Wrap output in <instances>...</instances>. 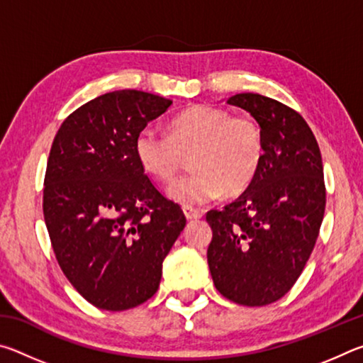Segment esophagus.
I'll list each match as a JSON object with an SVG mask.
<instances>
[{
  "label": "esophagus",
  "mask_w": 363,
  "mask_h": 363,
  "mask_svg": "<svg viewBox=\"0 0 363 363\" xmlns=\"http://www.w3.org/2000/svg\"><path fill=\"white\" fill-rule=\"evenodd\" d=\"M182 211H184V214H186V219L187 220H194V219H200L201 218V213L199 210H194V208L184 206Z\"/></svg>",
  "instance_id": "esophagus-1"
}]
</instances>
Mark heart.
<instances>
[{"label":"heart","mask_w":363,"mask_h":363,"mask_svg":"<svg viewBox=\"0 0 363 363\" xmlns=\"http://www.w3.org/2000/svg\"><path fill=\"white\" fill-rule=\"evenodd\" d=\"M192 171L168 186V196L184 206L205 205L220 194L237 195L259 169L264 140L248 115L232 116L224 108L195 106L174 116L169 134L147 126L134 140V153L147 174L169 181L189 153Z\"/></svg>","instance_id":"obj_1"}]
</instances>
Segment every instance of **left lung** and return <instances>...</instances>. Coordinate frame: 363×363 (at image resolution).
<instances>
[{"mask_svg":"<svg viewBox=\"0 0 363 363\" xmlns=\"http://www.w3.org/2000/svg\"><path fill=\"white\" fill-rule=\"evenodd\" d=\"M227 104L257 121L264 153L247 190L206 214L208 266L223 296L266 306L291 290L314 250L325 213L322 155L303 116L281 102L242 93Z\"/></svg>","mask_w":363,"mask_h":363,"instance_id":"1","label":"left lung"}]
</instances>
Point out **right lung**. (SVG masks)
Masks as SVG:
<instances>
[{
	"label": "right lung",
	"instance_id": "right-lung-1",
	"mask_svg": "<svg viewBox=\"0 0 363 363\" xmlns=\"http://www.w3.org/2000/svg\"><path fill=\"white\" fill-rule=\"evenodd\" d=\"M173 101L121 89L67 116L49 152L43 213L65 277L104 311L157 293L163 259L186 227L179 205L145 176L134 140Z\"/></svg>",
	"mask_w": 363,
	"mask_h": 363
}]
</instances>
